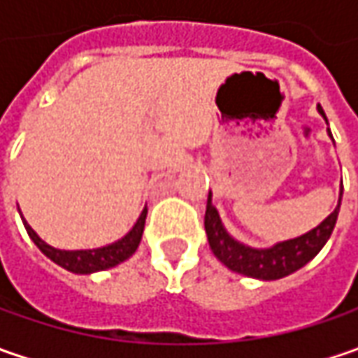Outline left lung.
I'll use <instances>...</instances> for the list:
<instances>
[{
  "mask_svg": "<svg viewBox=\"0 0 358 358\" xmlns=\"http://www.w3.org/2000/svg\"><path fill=\"white\" fill-rule=\"evenodd\" d=\"M321 115H324L323 109L319 107ZM343 197V193H341ZM341 197H338L337 209L324 219L319 227H315L309 233L296 237L291 241L277 243L271 249H253L245 247L229 235L219 213L211 203V193L207 197V211H205V231L207 239L211 245V251L215 257L235 273L253 277V279H263V281H275L282 279L296 268L305 267L315 255L319 253L329 241L335 223H337L338 209H341Z\"/></svg>",
  "mask_w": 358,
  "mask_h": 358,
  "instance_id": "obj_1",
  "label": "left lung"
}]
</instances>
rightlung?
I'll return each instance as SVG.
<instances>
[{
  "label": "right lung",
  "mask_w": 358,
  "mask_h": 358,
  "mask_svg": "<svg viewBox=\"0 0 358 358\" xmlns=\"http://www.w3.org/2000/svg\"><path fill=\"white\" fill-rule=\"evenodd\" d=\"M145 217H147V209H143V213L137 219L135 227L131 229L123 239H119L117 243H111L107 247H101V249H93V251H59V249L48 245L45 241L39 239L34 229L25 223V219H23V225L27 229V235L31 237V241L41 249V253L48 255L53 263L62 265L63 268H67L71 273L87 275V273L115 267L137 251V247L141 243V235H143Z\"/></svg>",
  "instance_id": "obj_1"
}]
</instances>
